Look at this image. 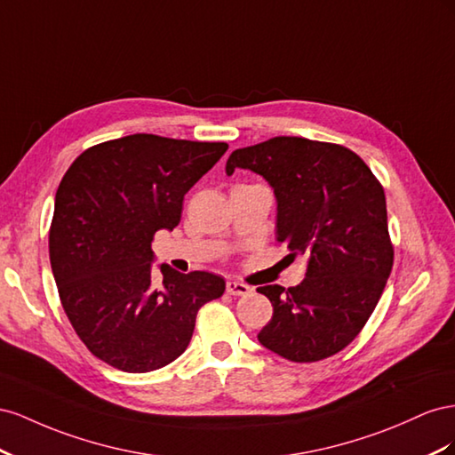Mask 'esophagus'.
Instances as JSON below:
<instances>
[{
    "label": "esophagus",
    "instance_id": "esophagus-1",
    "mask_svg": "<svg viewBox=\"0 0 455 455\" xmlns=\"http://www.w3.org/2000/svg\"><path fill=\"white\" fill-rule=\"evenodd\" d=\"M250 291H251V288L248 283H242L236 280L227 282V293H230V295H248Z\"/></svg>",
    "mask_w": 455,
    "mask_h": 455
}]
</instances>
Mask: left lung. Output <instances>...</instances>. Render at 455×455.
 <instances>
[{
	"instance_id": "8db88e82",
	"label": "left lung",
	"mask_w": 455,
	"mask_h": 455,
	"mask_svg": "<svg viewBox=\"0 0 455 455\" xmlns=\"http://www.w3.org/2000/svg\"><path fill=\"white\" fill-rule=\"evenodd\" d=\"M238 167L272 187L276 240L308 259L299 285L257 288L272 303L259 343L291 362L333 356L364 328L391 275L383 187L353 150L303 137L238 148L227 175Z\"/></svg>"
}]
</instances>
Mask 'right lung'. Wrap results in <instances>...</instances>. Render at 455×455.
Instances as JSON below:
<instances>
[{"mask_svg":"<svg viewBox=\"0 0 455 455\" xmlns=\"http://www.w3.org/2000/svg\"><path fill=\"white\" fill-rule=\"evenodd\" d=\"M227 142L135 133L82 152L64 173L49 230L60 303L85 347L129 373L160 370L185 353L202 305L225 291L212 272L160 265L152 240L173 230L185 194Z\"/></svg>","mask_w":455,"mask_h":455,"instance_id":"obj_1","label":"right lung"}]
</instances>
